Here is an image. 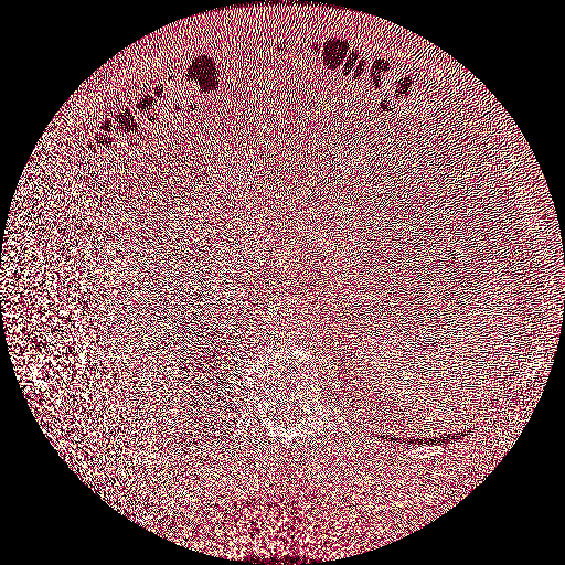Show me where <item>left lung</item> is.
Returning a JSON list of instances; mask_svg holds the SVG:
<instances>
[{"mask_svg": "<svg viewBox=\"0 0 565 565\" xmlns=\"http://www.w3.org/2000/svg\"><path fill=\"white\" fill-rule=\"evenodd\" d=\"M359 351H361V349H359ZM434 440H436V438H434ZM443 440H455V434H452V436L448 434V436H443V438H438V443H443ZM411 443H415V440H411Z\"/></svg>", "mask_w": 565, "mask_h": 565, "instance_id": "obj_1", "label": "left lung"}]
</instances>
